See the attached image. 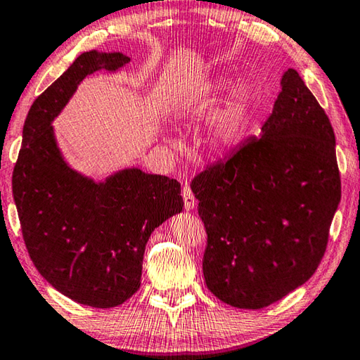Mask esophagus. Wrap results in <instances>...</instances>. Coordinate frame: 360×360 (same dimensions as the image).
<instances>
[{
  "label": "esophagus",
  "instance_id": "esophagus-1",
  "mask_svg": "<svg viewBox=\"0 0 360 360\" xmlns=\"http://www.w3.org/2000/svg\"><path fill=\"white\" fill-rule=\"evenodd\" d=\"M182 198H184V208L187 211H193L195 206H197V198H195L192 188L188 186H184V188H182Z\"/></svg>",
  "mask_w": 360,
  "mask_h": 360
}]
</instances>
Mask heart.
Masks as SVG:
<instances>
[{
    "label": "heart",
    "instance_id": "1",
    "mask_svg": "<svg viewBox=\"0 0 360 360\" xmlns=\"http://www.w3.org/2000/svg\"><path fill=\"white\" fill-rule=\"evenodd\" d=\"M230 87V79L221 77L214 84V90H222ZM254 111V94L246 84H238L233 90L231 100L229 101L225 111L221 114L214 125L211 127L210 138L211 143L217 149H227L240 143L245 136L249 120L252 117ZM174 143V139H172Z\"/></svg>",
    "mask_w": 360,
    "mask_h": 360
}]
</instances>
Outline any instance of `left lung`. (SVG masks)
I'll use <instances>...</instances> for the list:
<instances>
[{"instance_id": "left-lung-1", "label": "left lung", "mask_w": 360, "mask_h": 360, "mask_svg": "<svg viewBox=\"0 0 360 360\" xmlns=\"http://www.w3.org/2000/svg\"><path fill=\"white\" fill-rule=\"evenodd\" d=\"M208 233L203 275L219 300L259 309L313 276L341 198L335 135L295 70L260 129L192 181Z\"/></svg>"}]
</instances>
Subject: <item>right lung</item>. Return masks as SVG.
Returning a JSON list of instances; mask_svg holds the SVG:
<instances>
[{
  "label": "right lung",
  "instance_id": "1",
  "mask_svg": "<svg viewBox=\"0 0 360 360\" xmlns=\"http://www.w3.org/2000/svg\"><path fill=\"white\" fill-rule=\"evenodd\" d=\"M129 62L122 52L81 53L30 108L12 174L34 266L52 288L94 308L117 307L135 294L150 233L184 206L176 179L131 167L95 181L71 168L58 148L52 122L77 85Z\"/></svg>",
  "mask_w": 360,
  "mask_h": 360
}]
</instances>
